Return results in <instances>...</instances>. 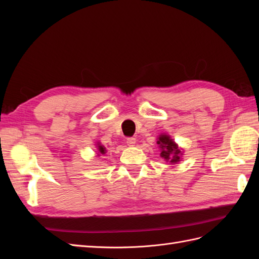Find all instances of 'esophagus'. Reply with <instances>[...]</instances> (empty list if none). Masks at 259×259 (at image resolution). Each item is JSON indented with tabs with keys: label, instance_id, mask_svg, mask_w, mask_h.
I'll return each mask as SVG.
<instances>
[{
	"label": "esophagus",
	"instance_id": "obj_1",
	"mask_svg": "<svg viewBox=\"0 0 259 259\" xmlns=\"http://www.w3.org/2000/svg\"><path fill=\"white\" fill-rule=\"evenodd\" d=\"M126 144H127V146H130V147L135 146V144H136V138H134V137L127 138V139H126Z\"/></svg>",
	"mask_w": 259,
	"mask_h": 259
}]
</instances>
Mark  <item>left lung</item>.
I'll return each mask as SVG.
<instances>
[{
	"label": "left lung",
	"mask_w": 259,
	"mask_h": 259,
	"mask_svg": "<svg viewBox=\"0 0 259 259\" xmlns=\"http://www.w3.org/2000/svg\"><path fill=\"white\" fill-rule=\"evenodd\" d=\"M158 144L160 149V156L164 159L166 163H169L173 165V164H177L182 161V156L184 155V151L182 148H179L178 145L174 142L173 138H171L167 134H160L158 137Z\"/></svg>",
	"instance_id": "left-lung-1"
}]
</instances>
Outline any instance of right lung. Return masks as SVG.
Here are the masks:
<instances>
[{"mask_svg":"<svg viewBox=\"0 0 259 259\" xmlns=\"http://www.w3.org/2000/svg\"><path fill=\"white\" fill-rule=\"evenodd\" d=\"M96 149H97L96 152H97V155H98V156L101 155V154H106V152H107L106 147L101 145V143H99V142L96 143Z\"/></svg>","mask_w":259,"mask_h":259,"instance_id":"obj_1","label":"right lung"}]
</instances>
